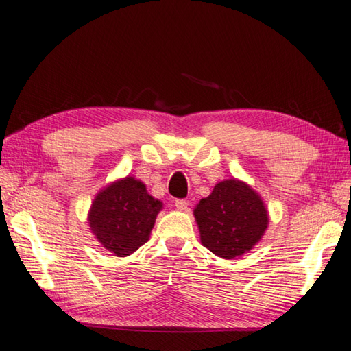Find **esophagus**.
<instances>
[{
	"mask_svg": "<svg viewBox=\"0 0 351 351\" xmlns=\"http://www.w3.org/2000/svg\"><path fill=\"white\" fill-rule=\"evenodd\" d=\"M175 207H176L178 210H181V211L187 210V208H189V201H185V199H176V201H175Z\"/></svg>",
	"mask_w": 351,
	"mask_h": 351,
	"instance_id": "obj_1",
	"label": "esophagus"
}]
</instances>
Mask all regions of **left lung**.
<instances>
[{"mask_svg": "<svg viewBox=\"0 0 351 351\" xmlns=\"http://www.w3.org/2000/svg\"><path fill=\"white\" fill-rule=\"evenodd\" d=\"M201 242L222 258H236L252 250L267 228L263 201L250 185L228 180L215 185L195 208Z\"/></svg>", "mask_w": 351, "mask_h": 351, "instance_id": "1", "label": "left lung"}]
</instances>
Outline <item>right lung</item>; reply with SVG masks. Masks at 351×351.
Masks as SVG:
<instances>
[{
  "label": "right lung",
  "instance_id": "right-lung-1",
  "mask_svg": "<svg viewBox=\"0 0 351 351\" xmlns=\"http://www.w3.org/2000/svg\"><path fill=\"white\" fill-rule=\"evenodd\" d=\"M162 204L132 176L101 190L89 210V226L99 242L117 257L135 252L149 240Z\"/></svg>",
  "mask_w": 351,
  "mask_h": 351
}]
</instances>
